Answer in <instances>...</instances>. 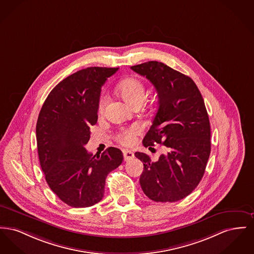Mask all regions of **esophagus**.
<instances>
[{"mask_svg": "<svg viewBox=\"0 0 254 254\" xmlns=\"http://www.w3.org/2000/svg\"><path fill=\"white\" fill-rule=\"evenodd\" d=\"M133 158H134V153L131 150H128V149L124 150V159H125V161H129Z\"/></svg>", "mask_w": 254, "mask_h": 254, "instance_id": "34e87169", "label": "esophagus"}]
</instances>
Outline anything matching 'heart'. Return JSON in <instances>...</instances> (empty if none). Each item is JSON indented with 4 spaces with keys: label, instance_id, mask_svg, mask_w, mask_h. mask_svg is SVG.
<instances>
[{
    "label": "heart",
    "instance_id": "b5f03b06",
    "mask_svg": "<svg viewBox=\"0 0 254 254\" xmlns=\"http://www.w3.org/2000/svg\"><path fill=\"white\" fill-rule=\"evenodd\" d=\"M118 92L121 97L129 105H133L142 104L146 97V88L144 83L135 77H129L122 80L118 84ZM107 98L105 95H102L99 101V110L103 111ZM142 131V127L135 124L131 127L123 129L117 135V141L123 145H130L134 142L136 135Z\"/></svg>",
    "mask_w": 254,
    "mask_h": 254
}]
</instances>
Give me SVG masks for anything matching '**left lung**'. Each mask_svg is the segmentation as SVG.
I'll return each instance as SVG.
<instances>
[{
	"label": "left lung",
	"instance_id": "left-lung-1",
	"mask_svg": "<svg viewBox=\"0 0 254 254\" xmlns=\"http://www.w3.org/2000/svg\"><path fill=\"white\" fill-rule=\"evenodd\" d=\"M146 76L158 94V108L143 145H163L165 154L151 161L135 152L144 165L140 185L154 201L175 202L191 194L202 179L211 151L208 114L194 80L162 62L130 67Z\"/></svg>",
	"mask_w": 254,
	"mask_h": 254
}]
</instances>
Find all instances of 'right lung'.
<instances>
[{
    "label": "right lung",
    "instance_id": "1",
    "mask_svg": "<svg viewBox=\"0 0 254 254\" xmlns=\"http://www.w3.org/2000/svg\"><path fill=\"white\" fill-rule=\"evenodd\" d=\"M119 68L88 67L67 76L50 92L36 124L41 169L51 190L69 206L81 208L104 197L107 175L124 155L110 147L101 155L84 146L98 121L102 86Z\"/></svg>",
    "mask_w": 254,
    "mask_h": 254
}]
</instances>
